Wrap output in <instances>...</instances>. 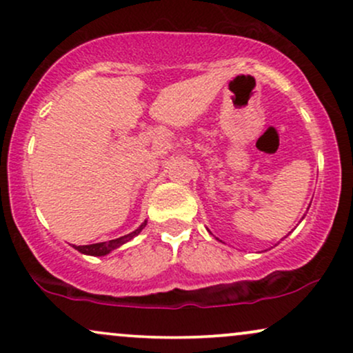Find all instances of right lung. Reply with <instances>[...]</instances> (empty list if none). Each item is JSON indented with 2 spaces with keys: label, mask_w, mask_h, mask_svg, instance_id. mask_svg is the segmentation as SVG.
<instances>
[{
  "label": "right lung",
  "mask_w": 353,
  "mask_h": 353,
  "mask_svg": "<svg viewBox=\"0 0 353 353\" xmlns=\"http://www.w3.org/2000/svg\"><path fill=\"white\" fill-rule=\"evenodd\" d=\"M144 228H145V222L143 225H141V228H137L134 232L128 234V236H123L119 239H112V241H108V242H98V244H91V245H78L76 249H78L79 252L88 254V255H106V254L111 252V250L117 249V247L125 244L128 241H131V239L137 236V234H139Z\"/></svg>",
  "instance_id": "1"
}]
</instances>
